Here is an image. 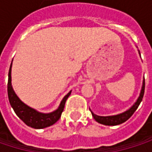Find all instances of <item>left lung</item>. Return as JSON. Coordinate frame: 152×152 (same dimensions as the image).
I'll return each instance as SVG.
<instances>
[{"mask_svg": "<svg viewBox=\"0 0 152 152\" xmlns=\"http://www.w3.org/2000/svg\"><path fill=\"white\" fill-rule=\"evenodd\" d=\"M139 53H140V52H139ZM144 88H145V81L143 79L142 90H141V92H140V95H139L138 99H137V101L135 102V104L131 106L129 110H127L126 112L116 114V115H112V116H99V115L93 113L91 111L93 118L95 119V121L97 122H99L100 124H103V125H106V126H116V125H119V124H121V123L125 122L126 121H128L133 115V113L136 112L137 107L140 105L141 101L142 100L143 94H144Z\"/></svg>", "mask_w": 152, "mask_h": 152, "instance_id": "obj_1", "label": "left lung"}]
</instances>
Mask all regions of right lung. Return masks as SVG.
<instances>
[{"label":"right lung","instance_id":"right-lung-1","mask_svg":"<svg viewBox=\"0 0 152 152\" xmlns=\"http://www.w3.org/2000/svg\"><path fill=\"white\" fill-rule=\"evenodd\" d=\"M11 67H12V62L10 64V71H9L8 96H9L10 106L14 109L15 114L27 126L33 128V129H44V128H47V127L53 125L61 118V113L63 112V109L65 106L66 100L69 97L71 91L63 98L58 109L49 113H39L37 110L25 105L23 101H21V99L15 94V92L13 90L12 84H11Z\"/></svg>","mask_w":152,"mask_h":152}]
</instances>
